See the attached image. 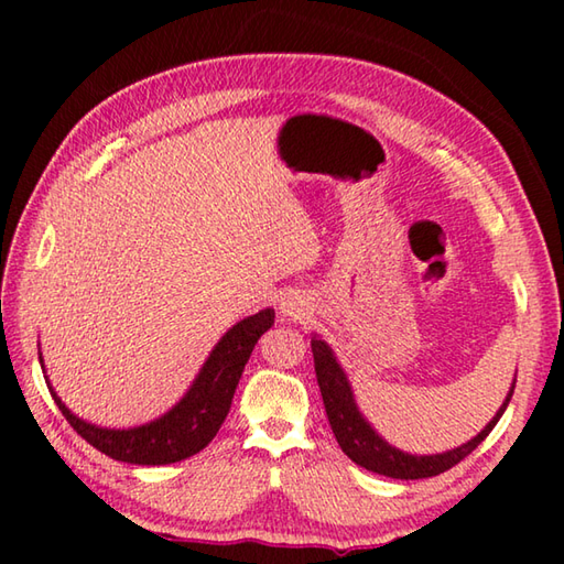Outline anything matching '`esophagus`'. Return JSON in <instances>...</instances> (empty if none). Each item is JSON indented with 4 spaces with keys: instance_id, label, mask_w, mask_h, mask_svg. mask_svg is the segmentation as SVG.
<instances>
[{
    "instance_id": "1",
    "label": "esophagus",
    "mask_w": 564,
    "mask_h": 564,
    "mask_svg": "<svg viewBox=\"0 0 564 564\" xmlns=\"http://www.w3.org/2000/svg\"><path fill=\"white\" fill-rule=\"evenodd\" d=\"M308 311H311L308 303L301 301L299 295H283L279 303V313L289 321H303L305 316H308Z\"/></svg>"
}]
</instances>
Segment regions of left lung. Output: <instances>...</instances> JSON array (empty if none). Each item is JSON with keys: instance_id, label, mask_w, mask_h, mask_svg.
<instances>
[{"instance_id": "1", "label": "left lung", "mask_w": 564, "mask_h": 564, "mask_svg": "<svg viewBox=\"0 0 564 564\" xmlns=\"http://www.w3.org/2000/svg\"><path fill=\"white\" fill-rule=\"evenodd\" d=\"M311 348H313V362H316V378L321 386L323 405H326L330 431L336 435L340 451L346 453L356 465L366 467V470L386 475V477H395V480H420V477L441 475L445 470H451L453 465L460 463L463 457L470 455L475 447L490 435L492 427L498 425V420L502 417L505 408H508L512 398L514 380H518V378L512 380L508 395H505L495 417L482 427L480 433L470 437V441L445 453L413 455V453H403L395 445H390L386 437L378 435L376 427L368 423L366 415L360 413L346 370H343L336 352H333L328 343L313 333Z\"/></svg>"}]
</instances>
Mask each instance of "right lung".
<instances>
[{"mask_svg": "<svg viewBox=\"0 0 564 564\" xmlns=\"http://www.w3.org/2000/svg\"><path fill=\"white\" fill-rule=\"evenodd\" d=\"M273 308H263L253 316L238 321L234 328H228L214 350L208 352L206 362L198 370L194 383L188 386L184 398L176 405H171L164 415L144 425L123 427V431L91 425L62 403L52 383L46 386H50L54 403L59 405L62 415L69 420L74 431L97 451L109 455L111 460L131 465H169L186 460V457L204 451L216 437L218 427H221L228 410H231L236 386L241 380L248 358H251L253 346L273 326ZM40 362L44 370L42 350Z\"/></svg>", "mask_w": 564, "mask_h": 564, "instance_id": "1", "label": "right lung"}]
</instances>
